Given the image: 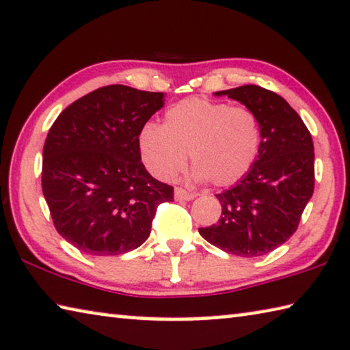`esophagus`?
Segmentation results:
<instances>
[{"instance_id":"1","label":"esophagus","mask_w":350,"mask_h":350,"mask_svg":"<svg viewBox=\"0 0 350 350\" xmlns=\"http://www.w3.org/2000/svg\"><path fill=\"white\" fill-rule=\"evenodd\" d=\"M174 198H176V201H191L193 198H196V193L187 191L185 188H182V187H176Z\"/></svg>"}]
</instances>
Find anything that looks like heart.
Returning a JSON list of instances; mask_svg holds the SVG:
<instances>
[{
	"instance_id": "heart-1",
	"label": "heart",
	"mask_w": 350,
	"mask_h": 350,
	"mask_svg": "<svg viewBox=\"0 0 350 350\" xmlns=\"http://www.w3.org/2000/svg\"><path fill=\"white\" fill-rule=\"evenodd\" d=\"M260 142L262 131L251 109L204 98L171 105L163 126L146 123L138 135L143 162L157 179H174L190 152L196 179H210L218 187L235 184L247 174Z\"/></svg>"
}]
</instances>
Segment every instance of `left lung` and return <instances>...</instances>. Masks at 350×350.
Instances as JSON below:
<instances>
[{"label": "left lung", "instance_id": "8db88e82", "mask_svg": "<svg viewBox=\"0 0 350 350\" xmlns=\"http://www.w3.org/2000/svg\"><path fill=\"white\" fill-rule=\"evenodd\" d=\"M257 115L262 142L257 160L235 187L216 198L218 224L199 234L213 246L240 257L269 254L297 230L314 190V148L301 116L277 93L254 84L216 92Z\"/></svg>", "mask_w": 350, "mask_h": 350}]
</instances>
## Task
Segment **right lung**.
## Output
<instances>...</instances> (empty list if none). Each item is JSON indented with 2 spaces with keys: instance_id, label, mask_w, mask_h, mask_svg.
Listing matches in <instances>:
<instances>
[{
  "instance_id": "add662e5",
  "label": "right lung",
  "mask_w": 350,
  "mask_h": 350,
  "mask_svg": "<svg viewBox=\"0 0 350 350\" xmlns=\"http://www.w3.org/2000/svg\"><path fill=\"white\" fill-rule=\"evenodd\" d=\"M163 93L105 85L62 110L43 146L42 190L55 230L96 257L148 240L157 207L174 188L148 173L138 135Z\"/></svg>"
}]
</instances>
